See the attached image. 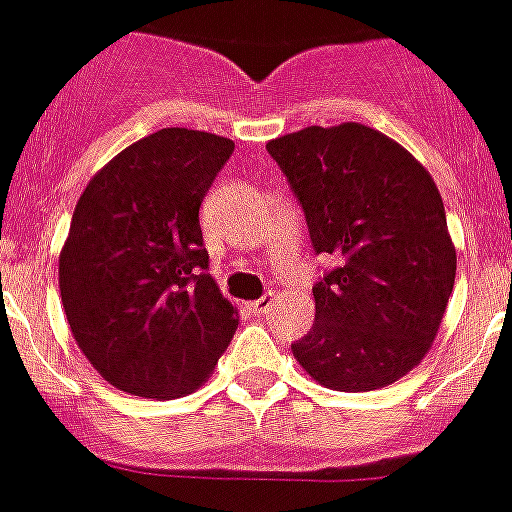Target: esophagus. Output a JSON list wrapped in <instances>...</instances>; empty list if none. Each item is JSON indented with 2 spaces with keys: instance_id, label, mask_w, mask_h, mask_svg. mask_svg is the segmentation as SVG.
Wrapping results in <instances>:
<instances>
[{
  "instance_id": "obj_1",
  "label": "esophagus",
  "mask_w": 512,
  "mask_h": 512,
  "mask_svg": "<svg viewBox=\"0 0 512 512\" xmlns=\"http://www.w3.org/2000/svg\"><path fill=\"white\" fill-rule=\"evenodd\" d=\"M272 303H275V298H272V293H267V295H262V298L252 300V303H250V310H252V313L262 315V313H267V310L272 308Z\"/></svg>"
}]
</instances>
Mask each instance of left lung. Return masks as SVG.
<instances>
[{"instance_id":"obj_1","label":"left lung","mask_w":512,"mask_h":512,"mask_svg":"<svg viewBox=\"0 0 512 512\" xmlns=\"http://www.w3.org/2000/svg\"><path fill=\"white\" fill-rule=\"evenodd\" d=\"M336 265L313 285L315 323L293 356L318 384L371 391L412 371L452 295L457 252L437 184L396 141L361 123L267 143Z\"/></svg>"}]
</instances>
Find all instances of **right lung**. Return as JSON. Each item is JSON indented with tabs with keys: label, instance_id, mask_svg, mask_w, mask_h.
Here are the masks:
<instances>
[{
	"label": "right lung",
	"instance_id": "obj_1",
	"mask_svg": "<svg viewBox=\"0 0 512 512\" xmlns=\"http://www.w3.org/2000/svg\"><path fill=\"white\" fill-rule=\"evenodd\" d=\"M232 151L214 133L161 128L85 186L60 255V295L80 351L116 389L189 394L237 331L199 227Z\"/></svg>",
	"mask_w": 512,
	"mask_h": 512
}]
</instances>
